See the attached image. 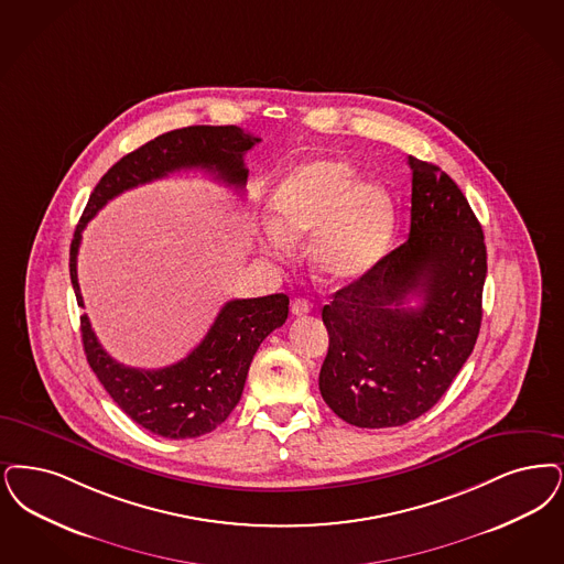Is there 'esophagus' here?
<instances>
[{
  "label": "esophagus",
  "instance_id": "1",
  "mask_svg": "<svg viewBox=\"0 0 564 564\" xmlns=\"http://www.w3.org/2000/svg\"><path fill=\"white\" fill-rule=\"evenodd\" d=\"M311 313V304L306 302V300H302V297H297V300H293L292 302V315L295 316H304Z\"/></svg>",
  "mask_w": 564,
  "mask_h": 564
}]
</instances>
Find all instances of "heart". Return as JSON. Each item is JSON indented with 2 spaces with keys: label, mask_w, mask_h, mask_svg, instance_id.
I'll return each instance as SVG.
<instances>
[{
  "label": "heart",
  "mask_w": 564,
  "mask_h": 564,
  "mask_svg": "<svg viewBox=\"0 0 564 564\" xmlns=\"http://www.w3.org/2000/svg\"><path fill=\"white\" fill-rule=\"evenodd\" d=\"M346 159H315L293 167L271 193L272 225L264 248L288 253L308 239V262L325 283H350L371 271L390 248L397 207L390 193L362 182Z\"/></svg>",
  "instance_id": "1"
}]
</instances>
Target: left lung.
Segmentation results:
<instances>
[{"mask_svg": "<svg viewBox=\"0 0 564 564\" xmlns=\"http://www.w3.org/2000/svg\"><path fill=\"white\" fill-rule=\"evenodd\" d=\"M409 239L323 306L329 350L318 390L359 429L403 426L436 405L482 321L487 248L473 207L438 165L409 158Z\"/></svg>", "mask_w": 564, "mask_h": 564, "instance_id": "1", "label": "left lung"}]
</instances>
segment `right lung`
<instances>
[{
  "mask_svg": "<svg viewBox=\"0 0 564 564\" xmlns=\"http://www.w3.org/2000/svg\"><path fill=\"white\" fill-rule=\"evenodd\" d=\"M260 138L237 126H191L158 135L119 159L96 184L70 241L68 272L77 304L84 308L77 251L82 232L98 209L138 184L193 167L205 170L216 181L243 193L248 182L243 155ZM288 313L290 297L285 293L230 300L202 344L182 361L163 369H135L115 361L91 332L88 315H82L79 321L91 371L117 406L138 426L163 438H195L218 429L237 406L256 350L285 323Z\"/></svg>",
  "mask_w": 564,
  "mask_h": 564,
  "instance_id": "right-lung-1",
  "label": "right lung"
}]
</instances>
